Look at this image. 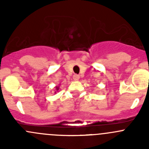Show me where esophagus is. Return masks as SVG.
<instances>
[{"label":"esophagus","mask_w":149,"mask_h":149,"mask_svg":"<svg viewBox=\"0 0 149 149\" xmlns=\"http://www.w3.org/2000/svg\"><path fill=\"white\" fill-rule=\"evenodd\" d=\"M79 75H74V76H73V80L74 81H78L79 79Z\"/></svg>","instance_id":"1"}]
</instances>
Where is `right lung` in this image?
<instances>
[{
	"mask_svg": "<svg viewBox=\"0 0 149 149\" xmlns=\"http://www.w3.org/2000/svg\"><path fill=\"white\" fill-rule=\"evenodd\" d=\"M55 94L56 92H58V91H59V89H60V86H55Z\"/></svg>",
	"mask_w": 149,
	"mask_h": 149,
	"instance_id": "right-lung-1",
	"label": "right lung"
}]
</instances>
